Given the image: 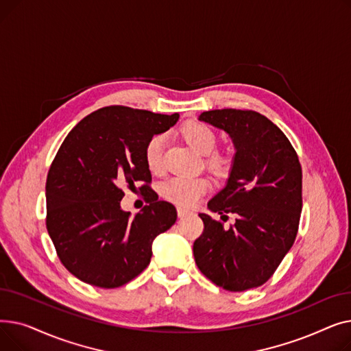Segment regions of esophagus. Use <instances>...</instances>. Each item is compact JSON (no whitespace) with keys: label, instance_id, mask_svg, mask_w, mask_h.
I'll return each instance as SVG.
<instances>
[{"label":"esophagus","instance_id":"1","mask_svg":"<svg viewBox=\"0 0 351 351\" xmlns=\"http://www.w3.org/2000/svg\"><path fill=\"white\" fill-rule=\"evenodd\" d=\"M191 212L189 210H186V209H183V208H178V216L179 217H183V216H186V215H189Z\"/></svg>","mask_w":351,"mask_h":351}]
</instances>
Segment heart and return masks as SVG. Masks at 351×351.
<instances>
[{
	"mask_svg": "<svg viewBox=\"0 0 351 351\" xmlns=\"http://www.w3.org/2000/svg\"><path fill=\"white\" fill-rule=\"evenodd\" d=\"M183 138L193 149L208 158V166L215 172L225 171L228 159L222 155L213 154L217 139L212 128L202 122H191L182 129ZM166 145V135L158 134L149 139L145 146V160L147 168L159 173L163 169V152ZM209 189V182L205 178L173 176L166 179L160 185V195L172 204L182 208H193L200 197Z\"/></svg>",
	"mask_w": 351,
	"mask_h": 351,
	"instance_id": "b5f03b06",
	"label": "heart"
}]
</instances>
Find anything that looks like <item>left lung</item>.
<instances>
[{
  "label": "left lung",
  "mask_w": 351,
  "mask_h": 351,
  "mask_svg": "<svg viewBox=\"0 0 351 351\" xmlns=\"http://www.w3.org/2000/svg\"><path fill=\"white\" fill-rule=\"evenodd\" d=\"M199 121L229 135L234 146L230 173L208 209L234 225L225 229L199 213L204 233L193 243L199 270L229 291L259 287L282 263L296 239L302 213V166L286 135L254 110L215 109Z\"/></svg>",
  "instance_id": "left-lung-1"
}]
</instances>
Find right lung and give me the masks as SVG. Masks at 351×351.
Wrapping results in <instances>:
<instances>
[{
	"mask_svg": "<svg viewBox=\"0 0 351 351\" xmlns=\"http://www.w3.org/2000/svg\"><path fill=\"white\" fill-rule=\"evenodd\" d=\"M179 119L145 109L106 106L85 117L62 142L47 178V229L60 261L84 283L115 289L151 263L158 234L176 222V209L158 200L131 216L121 208L123 186L151 183L145 146Z\"/></svg>",
	"mask_w": 351,
	"mask_h": 351,
	"instance_id": "right-lung-1",
	"label": "right lung"
}]
</instances>
